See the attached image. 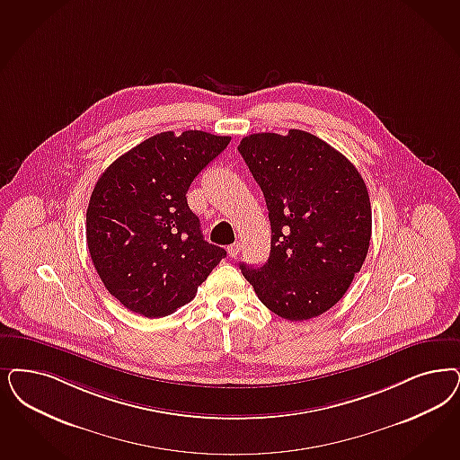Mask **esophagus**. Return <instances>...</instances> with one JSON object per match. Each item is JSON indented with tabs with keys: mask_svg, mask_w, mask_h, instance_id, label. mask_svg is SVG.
Masks as SVG:
<instances>
[{
	"mask_svg": "<svg viewBox=\"0 0 460 460\" xmlns=\"http://www.w3.org/2000/svg\"><path fill=\"white\" fill-rule=\"evenodd\" d=\"M239 252H241V246H239V243H234V244H231L229 248H227V253L231 258H236L238 256Z\"/></svg>",
	"mask_w": 460,
	"mask_h": 460,
	"instance_id": "1",
	"label": "esophagus"
}]
</instances>
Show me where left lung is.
I'll use <instances>...</instances> for the list:
<instances>
[{"instance_id":"1","label":"left lung","mask_w":460,"mask_h":460,"mask_svg":"<svg viewBox=\"0 0 460 460\" xmlns=\"http://www.w3.org/2000/svg\"><path fill=\"white\" fill-rule=\"evenodd\" d=\"M238 151L265 195L271 226L267 263L239 269L277 316H321L345 296L368 252L364 178L330 144L297 128L246 136Z\"/></svg>"}]
</instances>
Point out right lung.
Returning <instances> with one entry per match:
<instances>
[{"label":"right lung","instance_id":"right-lung-1","mask_svg":"<svg viewBox=\"0 0 460 460\" xmlns=\"http://www.w3.org/2000/svg\"><path fill=\"white\" fill-rule=\"evenodd\" d=\"M229 141L204 130L161 132L98 178L86 210V243L103 286L128 311L172 314L226 258V250L202 236L187 191Z\"/></svg>","mask_w":460,"mask_h":460}]
</instances>
